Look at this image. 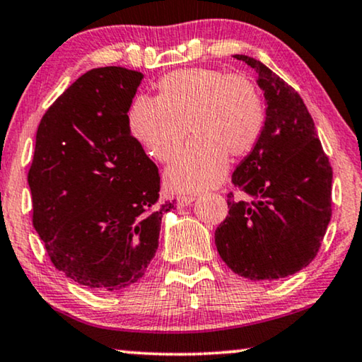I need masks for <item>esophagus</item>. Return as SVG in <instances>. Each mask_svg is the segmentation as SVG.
<instances>
[{
    "mask_svg": "<svg viewBox=\"0 0 362 362\" xmlns=\"http://www.w3.org/2000/svg\"><path fill=\"white\" fill-rule=\"evenodd\" d=\"M176 201H177V204L180 206H189L192 201H194V196H191V194H181V196H177L176 197Z\"/></svg>",
    "mask_w": 362,
    "mask_h": 362,
    "instance_id": "obj_1",
    "label": "esophagus"
}]
</instances>
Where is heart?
<instances>
[{"label": "heart", "mask_w": 362, "mask_h": 362, "mask_svg": "<svg viewBox=\"0 0 362 362\" xmlns=\"http://www.w3.org/2000/svg\"><path fill=\"white\" fill-rule=\"evenodd\" d=\"M130 128L161 163L175 160L189 128L192 141L168 170L166 182L175 191H206L226 176L227 158H244L260 141L265 103L249 77L180 69L161 77L158 98L143 95L133 102Z\"/></svg>", "instance_id": "1"}]
</instances>
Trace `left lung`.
<instances>
[{"label": "left lung", "instance_id": "8db88e82", "mask_svg": "<svg viewBox=\"0 0 362 362\" xmlns=\"http://www.w3.org/2000/svg\"><path fill=\"white\" fill-rule=\"evenodd\" d=\"M267 110L260 141L232 175L250 201H234L216 229L221 259L249 280L293 275L318 254L331 219V170L313 118L298 92L254 57Z\"/></svg>", "mask_w": 362, "mask_h": 362}]
</instances>
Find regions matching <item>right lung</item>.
<instances>
[{"label":"right lung","instance_id":"add662e5","mask_svg":"<svg viewBox=\"0 0 362 362\" xmlns=\"http://www.w3.org/2000/svg\"><path fill=\"white\" fill-rule=\"evenodd\" d=\"M143 74L92 69L44 113L28 173L33 226L57 270L78 285L123 290L156 254L160 173L130 132Z\"/></svg>","mask_w":362,"mask_h":362}]
</instances>
